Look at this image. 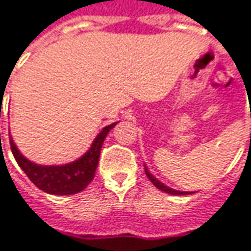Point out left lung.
I'll return each instance as SVG.
<instances>
[{
    "instance_id": "left-lung-1",
    "label": "left lung",
    "mask_w": 251,
    "mask_h": 251,
    "mask_svg": "<svg viewBox=\"0 0 251 251\" xmlns=\"http://www.w3.org/2000/svg\"><path fill=\"white\" fill-rule=\"evenodd\" d=\"M144 168H145V175L148 176V179L152 182V183H154V185L157 186L158 189H161L162 192H167V194H169V195H176V196H178V195L181 196V195L194 194V192H182V191H176V189H172V188H169V186H167L165 183H162L161 181H158L157 178H155V176H154V175H152V174L150 172V169L147 168V165H144Z\"/></svg>"
}]
</instances>
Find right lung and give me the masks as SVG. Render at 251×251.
<instances>
[{
	"instance_id": "obj_1",
	"label": "right lung",
	"mask_w": 251,
	"mask_h": 251,
	"mask_svg": "<svg viewBox=\"0 0 251 251\" xmlns=\"http://www.w3.org/2000/svg\"><path fill=\"white\" fill-rule=\"evenodd\" d=\"M117 123L106 126L99 132L90 145V148L82 157L63 165H39L36 162H32L19 152L18 147L14 143L11 134H9V144H11L14 158L17 159L21 169L41 191L50 195H73L83 191L93 181L94 172L99 164L101 145L104 143V138L107 137L108 131L114 128Z\"/></svg>"
}]
</instances>
